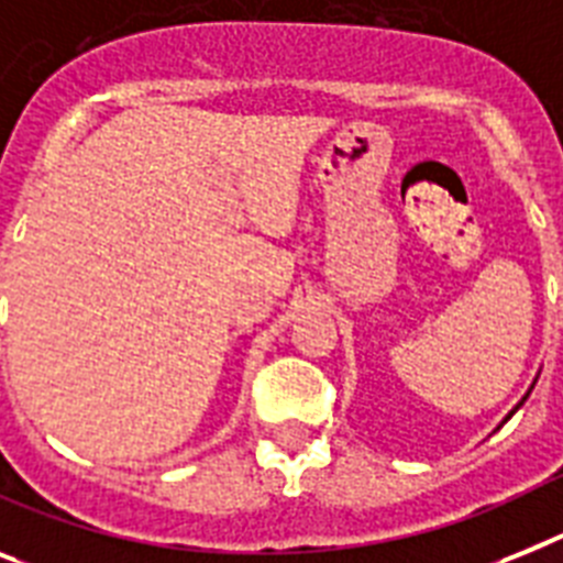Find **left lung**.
I'll return each instance as SVG.
<instances>
[{
  "instance_id": "8db88e82",
  "label": "left lung",
  "mask_w": 563,
  "mask_h": 563,
  "mask_svg": "<svg viewBox=\"0 0 563 563\" xmlns=\"http://www.w3.org/2000/svg\"><path fill=\"white\" fill-rule=\"evenodd\" d=\"M530 391H532V389H530ZM530 391H527V395H523V400L530 398ZM523 400H521V404H523ZM521 404H518V406H521ZM518 406H515V409H518ZM515 409H512V412H515ZM512 412H509V415H512ZM509 415H507V418H509Z\"/></svg>"
}]
</instances>
